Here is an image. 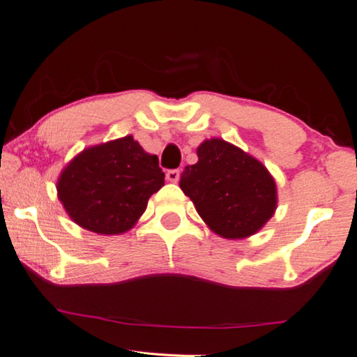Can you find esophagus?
<instances>
[{
	"mask_svg": "<svg viewBox=\"0 0 357 357\" xmlns=\"http://www.w3.org/2000/svg\"><path fill=\"white\" fill-rule=\"evenodd\" d=\"M167 179L172 181V183H178V181H179V169H168Z\"/></svg>",
	"mask_w": 357,
	"mask_h": 357,
	"instance_id": "1",
	"label": "esophagus"
}]
</instances>
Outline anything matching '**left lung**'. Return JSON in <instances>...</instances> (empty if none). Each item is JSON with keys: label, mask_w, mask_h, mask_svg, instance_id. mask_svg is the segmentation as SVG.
<instances>
[{"label": "left lung", "mask_w": 357, "mask_h": 357, "mask_svg": "<svg viewBox=\"0 0 357 357\" xmlns=\"http://www.w3.org/2000/svg\"><path fill=\"white\" fill-rule=\"evenodd\" d=\"M197 157L179 185L204 222L228 239L257 233L277 208V185L267 168L222 139L205 140Z\"/></svg>", "instance_id": "1"}]
</instances>
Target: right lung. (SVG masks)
Returning a JSON list of instances; mask_svg holds the SVG:
<instances>
[{
	"mask_svg": "<svg viewBox=\"0 0 357 357\" xmlns=\"http://www.w3.org/2000/svg\"><path fill=\"white\" fill-rule=\"evenodd\" d=\"M163 184L157 155L126 135L77 155L59 176L58 195L79 227L119 234L134 227Z\"/></svg>",
	"mask_w": 357,
	"mask_h": 357,
	"instance_id": "add662e5",
	"label": "right lung"
}]
</instances>
